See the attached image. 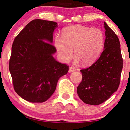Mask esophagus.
Masks as SVG:
<instances>
[{
    "instance_id": "34e87169",
    "label": "esophagus",
    "mask_w": 130,
    "mask_h": 130,
    "mask_svg": "<svg viewBox=\"0 0 130 130\" xmlns=\"http://www.w3.org/2000/svg\"><path fill=\"white\" fill-rule=\"evenodd\" d=\"M75 71V68L73 67H69V73H72V72H73Z\"/></svg>"
}]
</instances>
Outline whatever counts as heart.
Masks as SVG:
<instances>
[{"label": "heart", "mask_w": 130, "mask_h": 130, "mask_svg": "<svg viewBox=\"0 0 130 130\" xmlns=\"http://www.w3.org/2000/svg\"><path fill=\"white\" fill-rule=\"evenodd\" d=\"M104 41L105 37L101 30L76 25L64 28L61 38L57 37L55 39L54 45L64 62H67L72 58L74 49L75 63L82 61L83 64L89 65L99 57Z\"/></svg>", "instance_id": "heart-1"}]
</instances>
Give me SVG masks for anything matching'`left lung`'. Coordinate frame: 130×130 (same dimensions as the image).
I'll use <instances>...</instances> for the list:
<instances>
[{
  "instance_id": "left-lung-1",
  "label": "left lung",
  "mask_w": 130,
  "mask_h": 130,
  "mask_svg": "<svg viewBox=\"0 0 130 130\" xmlns=\"http://www.w3.org/2000/svg\"><path fill=\"white\" fill-rule=\"evenodd\" d=\"M105 41L99 58L91 66L82 69V80L77 92L83 102L98 105L107 100L118 89L123 60L117 35L104 22Z\"/></svg>"
}]
</instances>
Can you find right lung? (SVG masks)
I'll return each instance as SVG.
<instances>
[{
    "label": "right lung",
    "mask_w": 130,
    "mask_h": 130,
    "mask_svg": "<svg viewBox=\"0 0 130 130\" xmlns=\"http://www.w3.org/2000/svg\"><path fill=\"white\" fill-rule=\"evenodd\" d=\"M57 23L34 19L14 40L9 68L14 89L25 100L44 102L56 89L69 66L56 61V49L52 44Z\"/></svg>",
    "instance_id": "right-lung-1"
}]
</instances>
